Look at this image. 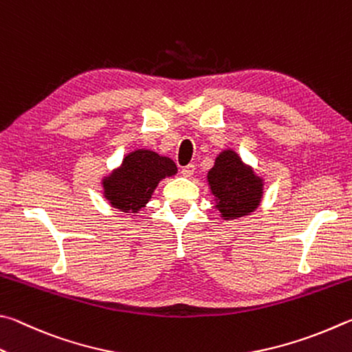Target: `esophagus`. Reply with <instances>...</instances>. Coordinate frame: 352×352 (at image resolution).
Here are the masks:
<instances>
[{
  "instance_id": "esophagus-1",
  "label": "esophagus",
  "mask_w": 352,
  "mask_h": 352,
  "mask_svg": "<svg viewBox=\"0 0 352 352\" xmlns=\"http://www.w3.org/2000/svg\"><path fill=\"white\" fill-rule=\"evenodd\" d=\"M181 173L184 176H187V177H190L195 173V165L193 164H188V165H186V166H182V170H181Z\"/></svg>"
}]
</instances>
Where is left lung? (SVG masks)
Wrapping results in <instances>:
<instances>
[{"instance_id":"1","label":"left lung","mask_w":352,"mask_h":352,"mask_svg":"<svg viewBox=\"0 0 352 352\" xmlns=\"http://www.w3.org/2000/svg\"><path fill=\"white\" fill-rule=\"evenodd\" d=\"M208 186L217 198V208L224 219L245 217L260 206L263 181L235 151L226 150L208 171Z\"/></svg>"}]
</instances>
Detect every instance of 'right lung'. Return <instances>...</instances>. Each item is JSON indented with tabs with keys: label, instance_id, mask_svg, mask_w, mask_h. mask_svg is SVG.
Here are the masks:
<instances>
[{
	"label": "right lung",
	"instance_id": "obj_1",
	"mask_svg": "<svg viewBox=\"0 0 352 352\" xmlns=\"http://www.w3.org/2000/svg\"><path fill=\"white\" fill-rule=\"evenodd\" d=\"M176 164L150 150L129 153L120 168L103 179L104 198L122 212L135 213L150 201L160 179L173 176Z\"/></svg>",
	"mask_w": 352,
	"mask_h": 352
}]
</instances>
